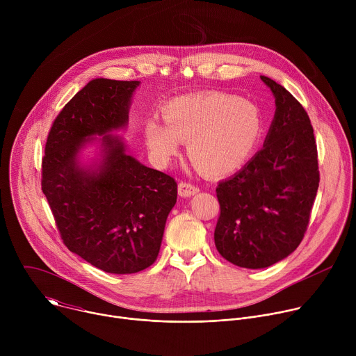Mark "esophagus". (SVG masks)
Here are the masks:
<instances>
[{"instance_id": "1", "label": "esophagus", "mask_w": 356, "mask_h": 356, "mask_svg": "<svg viewBox=\"0 0 356 356\" xmlns=\"http://www.w3.org/2000/svg\"><path fill=\"white\" fill-rule=\"evenodd\" d=\"M198 191H200V188L193 183H187V181L179 183V194L181 197H190V195L197 194Z\"/></svg>"}]
</instances>
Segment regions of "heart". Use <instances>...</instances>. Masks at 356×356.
Listing matches in <instances>:
<instances>
[{"label": "heart", "mask_w": 356, "mask_h": 356, "mask_svg": "<svg viewBox=\"0 0 356 356\" xmlns=\"http://www.w3.org/2000/svg\"><path fill=\"white\" fill-rule=\"evenodd\" d=\"M163 120L150 117L143 136L152 155L168 163L188 140V156L204 173L228 175L255 150L264 117L255 101L222 91L180 95L163 106Z\"/></svg>", "instance_id": "b5f03b06"}]
</instances>
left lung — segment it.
<instances>
[{"mask_svg":"<svg viewBox=\"0 0 356 356\" xmlns=\"http://www.w3.org/2000/svg\"><path fill=\"white\" fill-rule=\"evenodd\" d=\"M276 113L264 147L236 175L220 181L214 241L220 255L246 269L268 268L300 245L320 183L317 143L310 118L275 80Z\"/></svg>","mask_w":356,"mask_h":356,"instance_id":"1","label":"left lung"}]
</instances>
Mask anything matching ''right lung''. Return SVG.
I'll use <instances>...</instances> for the list:
<instances>
[{
	"instance_id": "right-lung-1",
	"label": "right lung",
	"mask_w": 356,
	"mask_h": 356,
	"mask_svg": "<svg viewBox=\"0 0 356 356\" xmlns=\"http://www.w3.org/2000/svg\"><path fill=\"white\" fill-rule=\"evenodd\" d=\"M139 81L95 79L63 107L50 128L42 158V191L63 243L92 266L115 275L154 265L165 224L176 204L177 183L125 154L107 135L128 122ZM104 134L98 171L76 163L83 142Z\"/></svg>"
}]
</instances>
